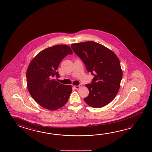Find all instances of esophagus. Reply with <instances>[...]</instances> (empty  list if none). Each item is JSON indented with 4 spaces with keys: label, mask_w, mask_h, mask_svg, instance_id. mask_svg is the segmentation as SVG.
<instances>
[{
    "label": "esophagus",
    "mask_w": 152,
    "mask_h": 152,
    "mask_svg": "<svg viewBox=\"0 0 152 152\" xmlns=\"http://www.w3.org/2000/svg\"><path fill=\"white\" fill-rule=\"evenodd\" d=\"M74 86L76 89H78V88H79L80 87V86H82V84L78 85L77 86Z\"/></svg>",
    "instance_id": "34e87169"
}]
</instances>
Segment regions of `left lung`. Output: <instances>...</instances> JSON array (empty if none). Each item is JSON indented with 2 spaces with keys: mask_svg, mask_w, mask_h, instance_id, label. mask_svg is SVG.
I'll use <instances>...</instances> for the list:
<instances>
[{
  "mask_svg": "<svg viewBox=\"0 0 152 152\" xmlns=\"http://www.w3.org/2000/svg\"><path fill=\"white\" fill-rule=\"evenodd\" d=\"M71 48L94 76L91 84L86 85L90 93L85 102L95 108L109 104L117 94L122 80L118 58L111 50L94 41L74 43Z\"/></svg>",
  "mask_w": 152,
  "mask_h": 152,
  "instance_id": "left-lung-1",
  "label": "left lung"
}]
</instances>
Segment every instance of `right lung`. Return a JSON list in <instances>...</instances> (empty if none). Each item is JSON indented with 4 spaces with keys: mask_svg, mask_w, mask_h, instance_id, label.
<instances>
[{
    "mask_svg": "<svg viewBox=\"0 0 152 152\" xmlns=\"http://www.w3.org/2000/svg\"><path fill=\"white\" fill-rule=\"evenodd\" d=\"M72 53L67 45H56L41 51L30 62L26 72L28 90L41 107L56 110L67 102L72 86L60 84L54 78L59 77L56 70L60 62Z\"/></svg>",
    "mask_w": 152,
    "mask_h": 152,
    "instance_id": "obj_1",
    "label": "right lung"
}]
</instances>
